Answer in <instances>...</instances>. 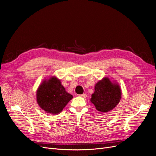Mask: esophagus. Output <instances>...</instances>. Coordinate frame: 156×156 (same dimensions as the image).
<instances>
[{
  "label": "esophagus",
  "mask_w": 156,
  "mask_h": 156,
  "mask_svg": "<svg viewBox=\"0 0 156 156\" xmlns=\"http://www.w3.org/2000/svg\"><path fill=\"white\" fill-rule=\"evenodd\" d=\"M80 97H83V98H85V97H87V95L86 94H81V95H80Z\"/></svg>",
  "instance_id": "obj_1"
}]
</instances>
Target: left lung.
Here are the masks:
<instances>
[{"mask_svg":"<svg viewBox=\"0 0 156 156\" xmlns=\"http://www.w3.org/2000/svg\"><path fill=\"white\" fill-rule=\"evenodd\" d=\"M121 98L119 85L112 83L108 78H105L96 83L90 101L98 111L106 112L115 108Z\"/></svg>","mask_w":156,"mask_h":156,"instance_id":"obj_1","label":"left lung"}]
</instances>
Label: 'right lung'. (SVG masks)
<instances>
[{
  "label": "right lung",
  "mask_w": 156,
  "mask_h": 156,
  "mask_svg": "<svg viewBox=\"0 0 156 156\" xmlns=\"http://www.w3.org/2000/svg\"><path fill=\"white\" fill-rule=\"evenodd\" d=\"M73 96L65 90L59 80L52 77L38 88L37 101L40 107L51 114L61 112Z\"/></svg>",
  "instance_id": "1"
}]
</instances>
